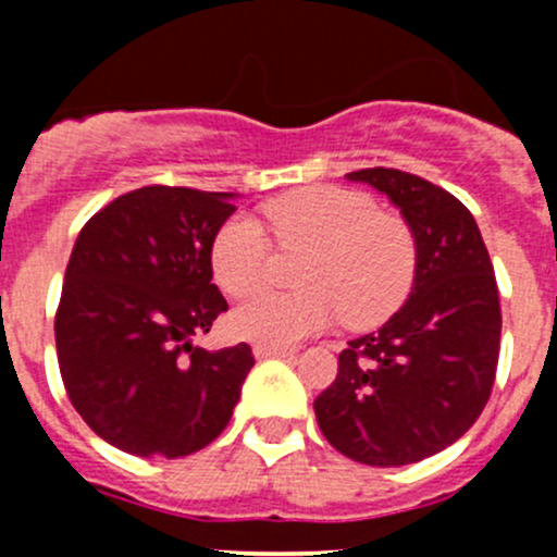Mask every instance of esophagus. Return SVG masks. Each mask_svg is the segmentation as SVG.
Segmentation results:
<instances>
[{
	"label": "esophagus",
	"instance_id": "34e87169",
	"mask_svg": "<svg viewBox=\"0 0 557 557\" xmlns=\"http://www.w3.org/2000/svg\"><path fill=\"white\" fill-rule=\"evenodd\" d=\"M256 358H285L294 356V347H267V345H256L252 347Z\"/></svg>",
	"mask_w": 557,
	"mask_h": 557
}]
</instances>
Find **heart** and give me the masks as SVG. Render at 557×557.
Wrapping results in <instances>:
<instances>
[{
  "instance_id": "heart-1",
  "label": "heart",
  "mask_w": 557,
  "mask_h": 557,
  "mask_svg": "<svg viewBox=\"0 0 557 557\" xmlns=\"http://www.w3.org/2000/svg\"><path fill=\"white\" fill-rule=\"evenodd\" d=\"M285 252H310L294 294H258L234 312V329L267 347H290L342 314L350 329L391 318L418 277V243L401 218L387 215L363 190L314 185L263 207ZM212 277L243 299L272 277L274 250L261 223L234 215L210 247Z\"/></svg>"
}]
</instances>
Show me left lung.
<instances>
[{
  "instance_id": "obj_1",
  "label": "left lung",
  "mask_w": 557,
  "mask_h": 557,
  "mask_svg": "<svg viewBox=\"0 0 557 557\" xmlns=\"http://www.w3.org/2000/svg\"><path fill=\"white\" fill-rule=\"evenodd\" d=\"M347 180L401 210L418 243V277L383 329L347 342L314 418L358 463H418L458 442L491 398L502 342L496 274L474 215L445 188L385 166Z\"/></svg>"
}]
</instances>
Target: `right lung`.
Here are the masks:
<instances>
[{
  "label": "right lung",
  "instance_id": "1",
  "mask_svg": "<svg viewBox=\"0 0 557 557\" xmlns=\"http://www.w3.org/2000/svg\"><path fill=\"white\" fill-rule=\"evenodd\" d=\"M234 194L145 185L77 234L55 312L66 396L97 436L139 458H183L221 436L256 358L194 345L228 310L210 247Z\"/></svg>",
  "mask_w": 557,
  "mask_h": 557
}]
</instances>
